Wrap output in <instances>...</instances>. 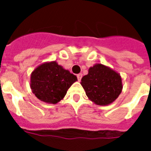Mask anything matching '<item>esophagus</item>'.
Returning a JSON list of instances; mask_svg holds the SVG:
<instances>
[{"label":"esophagus","mask_w":151,"mask_h":151,"mask_svg":"<svg viewBox=\"0 0 151 151\" xmlns=\"http://www.w3.org/2000/svg\"><path fill=\"white\" fill-rule=\"evenodd\" d=\"M77 78H78V80L80 81L81 80V78H82V73H78V74H77Z\"/></svg>","instance_id":"34e87169"}]
</instances>
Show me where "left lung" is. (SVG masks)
Here are the masks:
<instances>
[{"instance_id":"obj_1","label":"left lung","mask_w":151,"mask_h":151,"mask_svg":"<svg viewBox=\"0 0 151 151\" xmlns=\"http://www.w3.org/2000/svg\"><path fill=\"white\" fill-rule=\"evenodd\" d=\"M81 84L89 99L101 106L113 103L122 90L121 76L102 64L90 67L88 73L81 78Z\"/></svg>"}]
</instances>
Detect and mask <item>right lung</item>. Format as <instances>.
<instances>
[{
    "mask_svg": "<svg viewBox=\"0 0 151 151\" xmlns=\"http://www.w3.org/2000/svg\"><path fill=\"white\" fill-rule=\"evenodd\" d=\"M77 80L75 75L54 61L41 64L32 72L30 87L37 99L55 104L63 99Z\"/></svg>",
    "mask_w": 151,
    "mask_h": 151,
    "instance_id": "add662e5",
    "label": "right lung"
}]
</instances>
